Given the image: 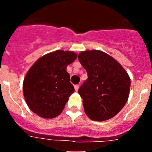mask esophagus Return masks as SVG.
I'll return each mask as SVG.
<instances>
[{"mask_svg":"<svg viewBox=\"0 0 152 152\" xmlns=\"http://www.w3.org/2000/svg\"><path fill=\"white\" fill-rule=\"evenodd\" d=\"M74 87H75V91H78V88H79V85H78V84H76V85H75V86H74Z\"/></svg>","mask_w":152,"mask_h":152,"instance_id":"34e87169","label":"esophagus"}]
</instances>
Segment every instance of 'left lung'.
Wrapping results in <instances>:
<instances>
[{
  "mask_svg": "<svg viewBox=\"0 0 152 152\" xmlns=\"http://www.w3.org/2000/svg\"><path fill=\"white\" fill-rule=\"evenodd\" d=\"M78 60L88 77L78 90L84 112L94 121L111 119L128 100L129 76L117 61L102 51L81 52Z\"/></svg>",
  "mask_w": 152,
  "mask_h": 152,
  "instance_id": "obj_1",
  "label": "left lung"
}]
</instances>
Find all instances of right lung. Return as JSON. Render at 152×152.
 I'll use <instances>...</instances> for the list:
<instances>
[{
  "label": "right lung",
  "instance_id": "1",
  "mask_svg": "<svg viewBox=\"0 0 152 152\" xmlns=\"http://www.w3.org/2000/svg\"><path fill=\"white\" fill-rule=\"evenodd\" d=\"M77 58L69 51L57 50L39 58L24 78L23 90L28 107L38 116L52 119L64 110L75 88L66 68Z\"/></svg>",
  "mask_w": 152,
  "mask_h": 152
}]
</instances>
